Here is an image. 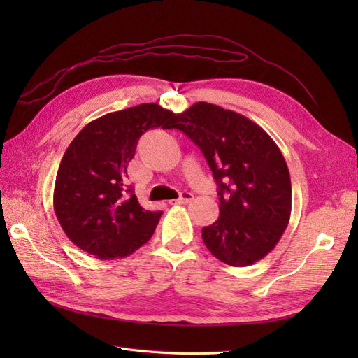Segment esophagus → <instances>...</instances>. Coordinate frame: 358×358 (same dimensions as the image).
<instances>
[{"instance_id":"esophagus-1","label":"esophagus","mask_w":358,"mask_h":358,"mask_svg":"<svg viewBox=\"0 0 358 358\" xmlns=\"http://www.w3.org/2000/svg\"><path fill=\"white\" fill-rule=\"evenodd\" d=\"M192 199H194V197H192L191 192H182V196H180L179 199L170 200L169 203H170V204H187V203H189Z\"/></svg>"}]
</instances>
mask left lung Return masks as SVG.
<instances>
[{
    "mask_svg": "<svg viewBox=\"0 0 358 358\" xmlns=\"http://www.w3.org/2000/svg\"><path fill=\"white\" fill-rule=\"evenodd\" d=\"M171 128L200 148L218 185L220 218L201 230L209 252L233 267L264 258L291 215L289 171L272 137L243 115L203 101L178 113Z\"/></svg>",
    "mask_w": 358,
    "mask_h": 358,
    "instance_id": "left-lung-1",
    "label": "left lung"
}]
</instances>
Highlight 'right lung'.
Masks as SVG:
<instances>
[{"label": "right lung", "instance_id": "obj_1", "mask_svg": "<svg viewBox=\"0 0 358 358\" xmlns=\"http://www.w3.org/2000/svg\"><path fill=\"white\" fill-rule=\"evenodd\" d=\"M176 115L155 103L107 113L82 128L64 154L53 209L69 239L100 259L124 258L152 237L162 212L140 206L127 167L148 129L171 128Z\"/></svg>", "mask_w": 358, "mask_h": 358}]
</instances>
